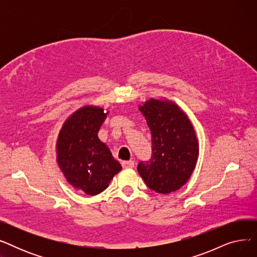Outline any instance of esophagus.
Masks as SVG:
<instances>
[{
  "mask_svg": "<svg viewBox=\"0 0 257 257\" xmlns=\"http://www.w3.org/2000/svg\"><path fill=\"white\" fill-rule=\"evenodd\" d=\"M121 167H123L124 169H132L134 167V161L133 160L121 161Z\"/></svg>",
  "mask_w": 257,
  "mask_h": 257,
  "instance_id": "1",
  "label": "esophagus"
}]
</instances>
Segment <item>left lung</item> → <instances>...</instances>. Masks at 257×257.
I'll list each match as a JSON object with an SVG mask.
<instances>
[{"mask_svg": "<svg viewBox=\"0 0 257 257\" xmlns=\"http://www.w3.org/2000/svg\"><path fill=\"white\" fill-rule=\"evenodd\" d=\"M140 110L152 134V156L140 161L139 174L159 194L179 190L196 167L199 145L190 119L172 102L151 99Z\"/></svg>", "mask_w": 257, "mask_h": 257, "instance_id": "1", "label": "left lung"}]
</instances>
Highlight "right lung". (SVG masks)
Returning <instances> with one entry per match:
<instances>
[{
    "mask_svg": "<svg viewBox=\"0 0 257 257\" xmlns=\"http://www.w3.org/2000/svg\"><path fill=\"white\" fill-rule=\"evenodd\" d=\"M106 115L100 107L80 108L65 120L56 146L58 165L66 180L90 196L106 190L121 170L98 138Z\"/></svg>",
    "mask_w": 257,
    "mask_h": 257,
    "instance_id": "1",
    "label": "right lung"
}]
</instances>
